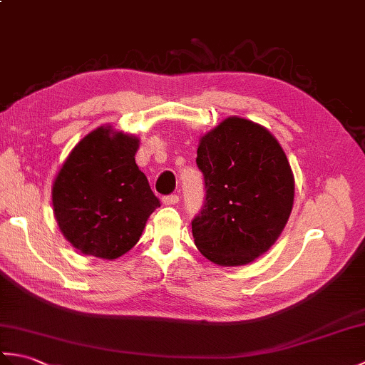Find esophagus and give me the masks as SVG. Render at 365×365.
Segmentation results:
<instances>
[{
  "label": "esophagus",
  "mask_w": 365,
  "mask_h": 365,
  "mask_svg": "<svg viewBox=\"0 0 365 365\" xmlns=\"http://www.w3.org/2000/svg\"><path fill=\"white\" fill-rule=\"evenodd\" d=\"M178 200H180V199H178L177 195H170V196L163 197V204H165V205H177Z\"/></svg>",
  "instance_id": "obj_1"
}]
</instances>
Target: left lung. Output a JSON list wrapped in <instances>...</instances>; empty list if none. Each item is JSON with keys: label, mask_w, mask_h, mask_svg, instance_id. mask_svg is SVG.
Segmentation results:
<instances>
[{"label": "left lung", "mask_w": 365, "mask_h": 365, "mask_svg": "<svg viewBox=\"0 0 365 365\" xmlns=\"http://www.w3.org/2000/svg\"><path fill=\"white\" fill-rule=\"evenodd\" d=\"M197 168L205 182L202 210L191 221L200 254L240 267L265 254L293 207V173L281 144L252 120L227 118L200 138Z\"/></svg>", "instance_id": "left-lung-1"}]
</instances>
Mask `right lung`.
<instances>
[{"mask_svg": "<svg viewBox=\"0 0 365 365\" xmlns=\"http://www.w3.org/2000/svg\"><path fill=\"white\" fill-rule=\"evenodd\" d=\"M138 147L136 136L98 127L73 147L54 178V218L81 254L120 257L138 243L160 207L135 161Z\"/></svg>", "mask_w": 365, "mask_h": 365, "instance_id": "add662e5", "label": "right lung"}]
</instances>
